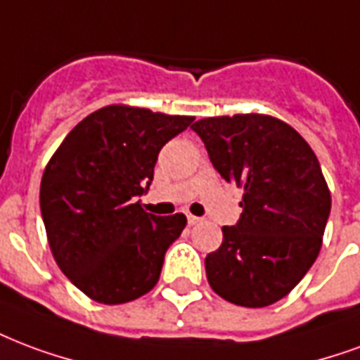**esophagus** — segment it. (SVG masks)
<instances>
[{
  "instance_id": "obj_1",
  "label": "esophagus",
  "mask_w": 360,
  "mask_h": 360,
  "mask_svg": "<svg viewBox=\"0 0 360 360\" xmlns=\"http://www.w3.org/2000/svg\"><path fill=\"white\" fill-rule=\"evenodd\" d=\"M187 221H188V225H196V223H200V217H196V215L193 214H188L187 215Z\"/></svg>"
}]
</instances>
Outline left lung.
Wrapping results in <instances>:
<instances>
[{
	"label": "left lung",
	"instance_id": "obj_1",
	"mask_svg": "<svg viewBox=\"0 0 360 360\" xmlns=\"http://www.w3.org/2000/svg\"><path fill=\"white\" fill-rule=\"evenodd\" d=\"M221 177L244 188L242 214L207 254L215 294L242 307H265L295 288L321 252L330 191L307 141L265 114L193 124Z\"/></svg>",
	"mask_w": 360,
	"mask_h": 360
}]
</instances>
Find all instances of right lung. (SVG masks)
<instances>
[{"label":"right lung","instance_id":"add662e5","mask_svg":"<svg viewBox=\"0 0 360 360\" xmlns=\"http://www.w3.org/2000/svg\"><path fill=\"white\" fill-rule=\"evenodd\" d=\"M193 116L110 105L74 127L45 167L39 207L53 257L93 302L118 305L156 286L164 255L187 225L183 214H146L148 191L167 141Z\"/></svg>","mask_w":360,"mask_h":360}]
</instances>
